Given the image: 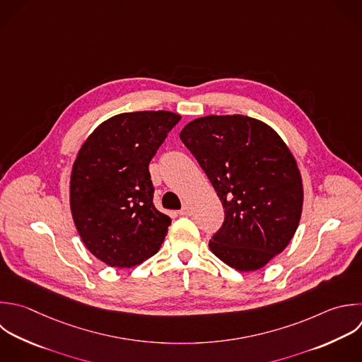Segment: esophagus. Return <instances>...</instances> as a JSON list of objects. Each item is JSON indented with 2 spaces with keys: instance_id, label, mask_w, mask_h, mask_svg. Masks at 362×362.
I'll return each instance as SVG.
<instances>
[{
  "instance_id": "esophagus-1",
  "label": "esophagus",
  "mask_w": 362,
  "mask_h": 362,
  "mask_svg": "<svg viewBox=\"0 0 362 362\" xmlns=\"http://www.w3.org/2000/svg\"><path fill=\"white\" fill-rule=\"evenodd\" d=\"M181 216H188V215H191V206L188 205V204H185L184 206H182V209L178 212Z\"/></svg>"
}]
</instances>
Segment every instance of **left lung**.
<instances>
[{"instance_id":"1","label":"left lung","mask_w":362,"mask_h":362,"mask_svg":"<svg viewBox=\"0 0 362 362\" xmlns=\"http://www.w3.org/2000/svg\"><path fill=\"white\" fill-rule=\"evenodd\" d=\"M180 139L225 208L209 240L212 253L239 272L267 264L294 236L303 209L301 174L286 143L266 123L242 115L195 119Z\"/></svg>"}]
</instances>
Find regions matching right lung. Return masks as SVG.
<instances>
[{"label": "right lung", "mask_w": 362, "mask_h": 362, "mask_svg": "<svg viewBox=\"0 0 362 362\" xmlns=\"http://www.w3.org/2000/svg\"><path fill=\"white\" fill-rule=\"evenodd\" d=\"M181 116L165 110L116 115L82 144L72 165L69 201L89 252L112 267L154 256L171 219L153 204L148 164Z\"/></svg>", "instance_id": "1"}]
</instances>
